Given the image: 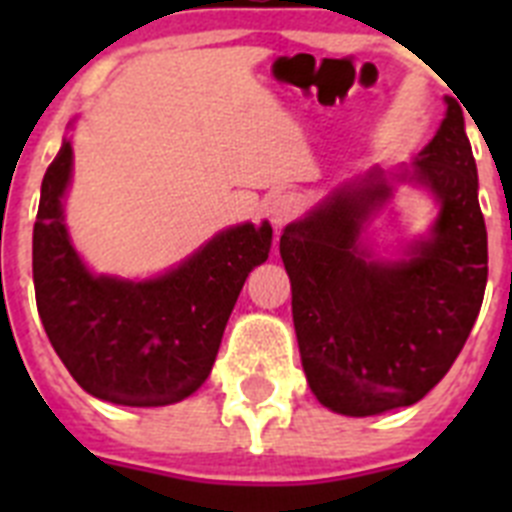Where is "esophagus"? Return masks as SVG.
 <instances>
[{
	"label": "esophagus",
	"instance_id": "obj_1",
	"mask_svg": "<svg viewBox=\"0 0 512 512\" xmlns=\"http://www.w3.org/2000/svg\"><path fill=\"white\" fill-rule=\"evenodd\" d=\"M297 212H300V202L295 200V194H279L277 200L271 202L269 207L271 223H274L277 230H282L289 220H295Z\"/></svg>",
	"mask_w": 512,
	"mask_h": 512
}]
</instances>
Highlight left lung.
<instances>
[{
	"instance_id": "left-lung-1",
	"label": "left lung",
	"mask_w": 512,
	"mask_h": 512,
	"mask_svg": "<svg viewBox=\"0 0 512 512\" xmlns=\"http://www.w3.org/2000/svg\"><path fill=\"white\" fill-rule=\"evenodd\" d=\"M446 117L410 166L343 182L279 238L292 282V320L312 395L366 418L408 408L446 377L487 287V228L464 115ZM395 183L439 205L429 233L379 257L365 230Z\"/></svg>"
}]
</instances>
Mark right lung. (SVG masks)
I'll return each instance as SVG.
<instances>
[{"label": "right lung", "mask_w": 512, "mask_h": 512, "mask_svg": "<svg viewBox=\"0 0 512 512\" xmlns=\"http://www.w3.org/2000/svg\"><path fill=\"white\" fill-rule=\"evenodd\" d=\"M74 148L63 138L40 187L33 282L58 359L84 392L128 408L174 405L212 372L235 300L271 251V225L215 233L192 256L148 279L94 274L71 243L63 200Z\"/></svg>", "instance_id": "obj_1"}]
</instances>
